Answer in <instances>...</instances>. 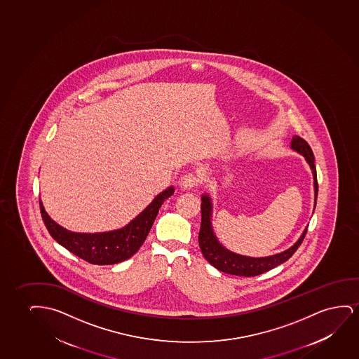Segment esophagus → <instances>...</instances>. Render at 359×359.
<instances>
[{
  "mask_svg": "<svg viewBox=\"0 0 359 359\" xmlns=\"http://www.w3.org/2000/svg\"><path fill=\"white\" fill-rule=\"evenodd\" d=\"M200 184V177H197L196 174H192V172H189L187 175H184V177L180 179V182H179V185L184 190H190V189H194V187H196L197 185Z\"/></svg>",
  "mask_w": 359,
  "mask_h": 359,
  "instance_id": "34e87169",
  "label": "esophagus"
}]
</instances>
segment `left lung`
I'll use <instances>...</instances> for the list:
<instances>
[{"label": "left lung", "instance_id": "1", "mask_svg": "<svg viewBox=\"0 0 359 359\" xmlns=\"http://www.w3.org/2000/svg\"><path fill=\"white\" fill-rule=\"evenodd\" d=\"M290 148L299 153L305 158L309 164L314 177V208L316 206L318 198V180H316V168H315V158L313 151L308 142L299 137L293 136L290 141ZM201 228L198 233V244L202 254L210 264L217 270L222 271L229 275L243 276V277H254V276L265 273L267 271L275 269L276 266L283 264L294 254L299 248L302 241H304L305 234L308 231V226H305L304 231L302 233L299 239L295 241L290 249L275 254V255L265 256V257H251V256L241 255L233 251L228 250L222 245L217 239L216 234L212 228V200L208 194H203L201 196Z\"/></svg>", "mask_w": 359, "mask_h": 359}]
</instances>
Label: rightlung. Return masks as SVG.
Listing matches in <instances>:
<instances>
[{"instance_id":"add662e5","label":"right lung","mask_w":359,"mask_h":359,"mask_svg":"<svg viewBox=\"0 0 359 359\" xmlns=\"http://www.w3.org/2000/svg\"><path fill=\"white\" fill-rule=\"evenodd\" d=\"M174 194V187H169L158 194L153 201L135 217L128 224L116 231L103 233H77L67 231L57 224L45 211L39 200L40 212L50 236L72 254L94 265H114L128 260L137 252L148 233L163 202Z\"/></svg>"}]
</instances>
